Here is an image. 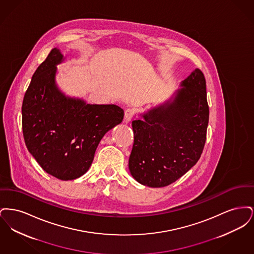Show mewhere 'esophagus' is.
<instances>
[{"label": "esophagus", "instance_id": "1", "mask_svg": "<svg viewBox=\"0 0 254 254\" xmlns=\"http://www.w3.org/2000/svg\"><path fill=\"white\" fill-rule=\"evenodd\" d=\"M133 115H134V111L132 109H127L125 111V116H124V122L125 123H128L132 119Z\"/></svg>", "mask_w": 254, "mask_h": 254}]
</instances>
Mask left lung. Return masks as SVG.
Masks as SVG:
<instances>
[{"label": "left lung", "mask_w": 254, "mask_h": 254, "mask_svg": "<svg viewBox=\"0 0 254 254\" xmlns=\"http://www.w3.org/2000/svg\"><path fill=\"white\" fill-rule=\"evenodd\" d=\"M181 86L169 101L132 121L128 168L144 186H169L191 169L203 152L209 116L205 76L196 68Z\"/></svg>", "instance_id": "obj_1"}]
</instances>
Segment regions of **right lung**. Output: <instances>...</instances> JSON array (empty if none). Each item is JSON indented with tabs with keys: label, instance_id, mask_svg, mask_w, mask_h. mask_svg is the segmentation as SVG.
Returning a JSON list of instances; mask_svg holds the SVG:
<instances>
[{
	"label": "right lung",
	"instance_id": "right-lung-1",
	"mask_svg": "<svg viewBox=\"0 0 254 254\" xmlns=\"http://www.w3.org/2000/svg\"><path fill=\"white\" fill-rule=\"evenodd\" d=\"M64 61L53 49L33 74L22 107L25 145L46 172L64 181L88 170L104 135L119 125L124 110L116 105H90L65 96L55 82Z\"/></svg>",
	"mask_w": 254,
	"mask_h": 254
}]
</instances>
